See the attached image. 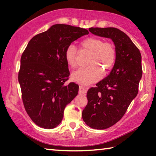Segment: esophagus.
I'll use <instances>...</instances> for the list:
<instances>
[{"instance_id":"34e87169","label":"esophagus","mask_w":156,"mask_h":156,"mask_svg":"<svg viewBox=\"0 0 156 156\" xmlns=\"http://www.w3.org/2000/svg\"><path fill=\"white\" fill-rule=\"evenodd\" d=\"M78 93L80 95H84L87 93V90L84 87H80V88H79Z\"/></svg>"}]
</instances>
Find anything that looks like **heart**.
Returning a JSON list of instances; mask_svg holds the SVG:
<instances>
[{"label": "heart", "mask_w": 156, "mask_h": 156, "mask_svg": "<svg viewBox=\"0 0 156 156\" xmlns=\"http://www.w3.org/2000/svg\"><path fill=\"white\" fill-rule=\"evenodd\" d=\"M82 50L90 52L88 58L87 67H82L73 72L72 80L82 84H89L96 82L102 76V70L107 73L114 65L117 52L114 44L111 42H105L98 37L90 36L80 44ZM78 50L75 45L71 44L65 52V58L71 68H75L77 65L76 58Z\"/></svg>", "instance_id": "1"}]
</instances>
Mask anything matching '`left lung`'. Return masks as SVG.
Here are the masks:
<instances>
[{"mask_svg": "<svg viewBox=\"0 0 156 156\" xmlns=\"http://www.w3.org/2000/svg\"><path fill=\"white\" fill-rule=\"evenodd\" d=\"M89 30L94 35L112 39L117 52L109 74L88 90V103L82 113L87 125L105 129L122 118L138 94L142 75V57L130 38L118 29L91 27Z\"/></svg>", "mask_w": 156, "mask_h": 156, "instance_id": "1", "label": "left lung"}]
</instances>
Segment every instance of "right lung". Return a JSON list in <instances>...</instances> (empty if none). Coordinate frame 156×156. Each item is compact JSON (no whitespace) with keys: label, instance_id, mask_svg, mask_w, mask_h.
Returning a JSON list of instances; mask_svg holds the SVG:
<instances>
[{"label":"right lung","instance_id":"1","mask_svg":"<svg viewBox=\"0 0 156 156\" xmlns=\"http://www.w3.org/2000/svg\"><path fill=\"white\" fill-rule=\"evenodd\" d=\"M88 34L86 29L56 24L34 36L23 51L18 72L23 102L40 127H56L66 105L78 95L77 84H65L70 74L65 52L72 42Z\"/></svg>","mask_w":156,"mask_h":156}]
</instances>
